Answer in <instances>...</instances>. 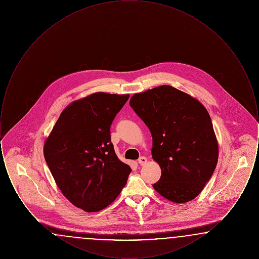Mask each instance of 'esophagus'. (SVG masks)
<instances>
[{"label":"esophagus","mask_w":259,"mask_h":259,"mask_svg":"<svg viewBox=\"0 0 259 259\" xmlns=\"http://www.w3.org/2000/svg\"><path fill=\"white\" fill-rule=\"evenodd\" d=\"M138 162H139V164H140V165H142V166H143V165H146V164L148 163V159H147L145 156H142V157H140V158H139Z\"/></svg>","instance_id":"esophagus-1"}]
</instances>
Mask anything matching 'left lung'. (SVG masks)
Segmentation results:
<instances>
[{
  "label": "left lung",
  "instance_id": "1",
  "mask_svg": "<svg viewBox=\"0 0 259 259\" xmlns=\"http://www.w3.org/2000/svg\"><path fill=\"white\" fill-rule=\"evenodd\" d=\"M130 106L152 136V158L161 168L160 180L153 188L174 203L197 197L219 159V145L206 108L170 85L137 93Z\"/></svg>",
  "mask_w": 259,
  "mask_h": 259
}]
</instances>
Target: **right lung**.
I'll list each match as a JSON object with an SVG mask.
<instances>
[{"mask_svg":"<svg viewBox=\"0 0 259 259\" xmlns=\"http://www.w3.org/2000/svg\"><path fill=\"white\" fill-rule=\"evenodd\" d=\"M129 98L105 92L71 103L62 111L44 155L63 195L76 208L99 211L119 195L131 168L111 142V123Z\"/></svg>","mask_w":259,"mask_h":259,"instance_id":"obj_1","label":"right lung"}]
</instances>
